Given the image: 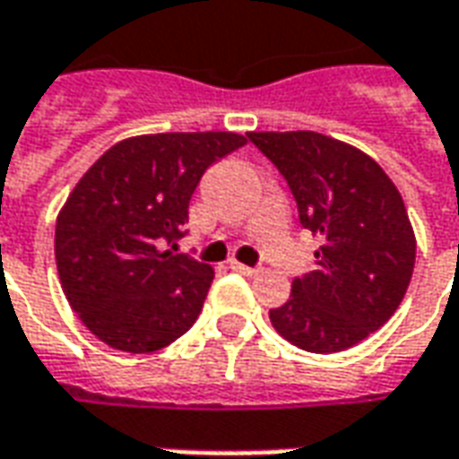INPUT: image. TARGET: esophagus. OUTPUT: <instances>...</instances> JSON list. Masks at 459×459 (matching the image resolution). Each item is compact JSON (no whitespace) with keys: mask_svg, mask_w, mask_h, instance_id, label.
Wrapping results in <instances>:
<instances>
[{"mask_svg":"<svg viewBox=\"0 0 459 459\" xmlns=\"http://www.w3.org/2000/svg\"><path fill=\"white\" fill-rule=\"evenodd\" d=\"M230 267H232L235 272H239V274H247V277H252V274H257V272H260V267H249V264H242V262H232Z\"/></svg>","mask_w":459,"mask_h":459,"instance_id":"esophagus-1","label":"esophagus"}]
</instances>
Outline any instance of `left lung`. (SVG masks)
<instances>
[{
	"instance_id": "left-lung-1",
	"label": "left lung",
	"mask_w": 459,
	"mask_h": 459,
	"mask_svg": "<svg viewBox=\"0 0 459 459\" xmlns=\"http://www.w3.org/2000/svg\"><path fill=\"white\" fill-rule=\"evenodd\" d=\"M284 177L299 224L322 237L315 270L270 309L299 350L330 355L362 342L400 307L415 267V235L393 179L365 152L317 132H249Z\"/></svg>"
}]
</instances>
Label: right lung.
<instances>
[{"label":"right lung","instance_id":"add662e5","mask_svg":"<svg viewBox=\"0 0 459 459\" xmlns=\"http://www.w3.org/2000/svg\"><path fill=\"white\" fill-rule=\"evenodd\" d=\"M247 139L167 132L107 150L56 217L55 257L79 320L122 352L162 350L195 325L210 264L177 252L202 175Z\"/></svg>","mask_w":459,"mask_h":459}]
</instances>
